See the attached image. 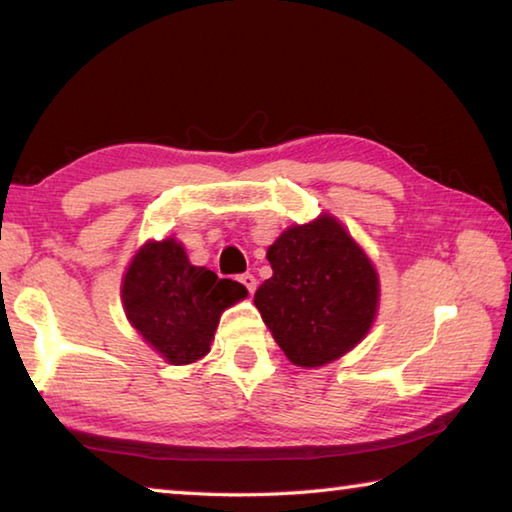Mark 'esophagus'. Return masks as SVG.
<instances>
[{"mask_svg": "<svg viewBox=\"0 0 512 512\" xmlns=\"http://www.w3.org/2000/svg\"><path fill=\"white\" fill-rule=\"evenodd\" d=\"M239 282L244 284V287L253 293L255 289H257V277L253 275V273H244V275H239Z\"/></svg>", "mask_w": 512, "mask_h": 512, "instance_id": "obj_1", "label": "esophagus"}]
</instances>
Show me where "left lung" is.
<instances>
[{
	"label": "left lung",
	"instance_id": "1",
	"mask_svg": "<svg viewBox=\"0 0 512 512\" xmlns=\"http://www.w3.org/2000/svg\"><path fill=\"white\" fill-rule=\"evenodd\" d=\"M273 277L255 307L291 363L316 368L352 350L372 325L377 273L332 216L293 225L268 248Z\"/></svg>",
	"mask_w": 512,
	"mask_h": 512
}]
</instances>
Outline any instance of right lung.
I'll return each mask as SVG.
<instances>
[{
  "instance_id": "obj_1",
  "label": "right lung",
  "mask_w": 512,
  "mask_h": 512,
  "mask_svg": "<svg viewBox=\"0 0 512 512\" xmlns=\"http://www.w3.org/2000/svg\"><path fill=\"white\" fill-rule=\"evenodd\" d=\"M246 293L244 284L189 264L173 239L146 244L121 287L131 325L173 366L205 357L223 309Z\"/></svg>"
}]
</instances>
